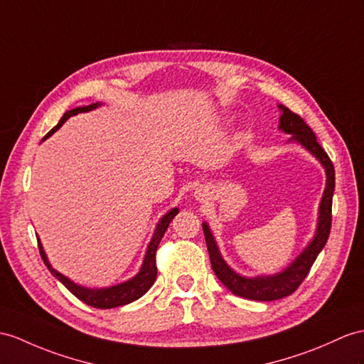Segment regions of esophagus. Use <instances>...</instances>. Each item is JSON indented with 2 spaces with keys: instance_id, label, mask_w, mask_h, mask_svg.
I'll list each match as a JSON object with an SVG mask.
<instances>
[{
  "instance_id": "esophagus-1",
  "label": "esophagus",
  "mask_w": 364,
  "mask_h": 364,
  "mask_svg": "<svg viewBox=\"0 0 364 364\" xmlns=\"http://www.w3.org/2000/svg\"><path fill=\"white\" fill-rule=\"evenodd\" d=\"M194 196H196V199H198L199 202L207 200V198H208V190H205L203 187H199V188H196V191H194Z\"/></svg>"
}]
</instances>
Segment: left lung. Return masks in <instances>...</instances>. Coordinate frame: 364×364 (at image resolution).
I'll use <instances>...</instances> for the list:
<instances>
[{"label": "left lung", "mask_w": 364, "mask_h": 364, "mask_svg": "<svg viewBox=\"0 0 364 364\" xmlns=\"http://www.w3.org/2000/svg\"><path fill=\"white\" fill-rule=\"evenodd\" d=\"M279 109L282 112L279 117V129L287 132V134H291L290 140L303 145L309 153H312L318 161L321 162L326 170V188L321 198L320 213H318L320 216H318L316 232L312 241H310L304 252L301 253L284 272L274 273L272 277L245 278L228 267L227 262L219 253L215 237H213L207 223L202 224L213 272L216 273L219 281L223 282L232 294L255 301H273L294 294V291L301 286V282L306 279L310 267H312L316 259V256L323 250L332 227V198L335 190V168L332 165V161L329 156L326 154L321 145L316 141V136L314 134V131L310 129V127L298 114L291 112L282 105H279Z\"/></svg>", "instance_id": "obj_1"}]
</instances>
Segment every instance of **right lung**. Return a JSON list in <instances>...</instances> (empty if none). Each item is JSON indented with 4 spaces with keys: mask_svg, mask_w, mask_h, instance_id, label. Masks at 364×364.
<instances>
[{
    "mask_svg": "<svg viewBox=\"0 0 364 364\" xmlns=\"http://www.w3.org/2000/svg\"><path fill=\"white\" fill-rule=\"evenodd\" d=\"M100 103H92L90 106H80V108L75 109H70L66 111L61 120L57 123V125L52 128L46 136L43 137V140H46L48 137H50L54 132L61 128V125L70 117V115H75L78 112H87V111H92L95 109L97 106ZM179 213V208H173L166 213V215L161 219V223L157 224L156 230H154V235L151 237V242L148 244V249H146V255H145V259L144 264H141V269L140 272L136 274L134 278L122 282V284L117 286H111V287H106V289H86L75 284V282L70 281L69 278H66L65 274L58 273L48 261V256L43 250V245L40 242V239L37 237L38 241V249H40V255L44 261V264L48 265L49 272L54 274V277L63 284L70 294L75 295L80 301H83L85 304L91 306V307H97V309H112V307H119V306H125L132 303V301L139 299L140 296H144L146 291L149 290L154 284L156 277H157V267H156V250L159 247V242H161L162 236L165 235L168 225L173 220V218Z\"/></svg>",
    "mask_w": 364,
    "mask_h": 364,
    "instance_id": "1",
    "label": "right lung"
}]
</instances>
